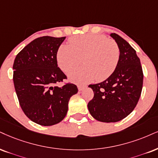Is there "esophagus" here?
Returning a JSON list of instances; mask_svg holds the SVG:
<instances>
[{
	"instance_id": "1",
	"label": "esophagus",
	"mask_w": 158,
	"mask_h": 158,
	"mask_svg": "<svg viewBox=\"0 0 158 158\" xmlns=\"http://www.w3.org/2000/svg\"><path fill=\"white\" fill-rule=\"evenodd\" d=\"M85 85H77V89H78L79 91H82L85 88Z\"/></svg>"
}]
</instances>
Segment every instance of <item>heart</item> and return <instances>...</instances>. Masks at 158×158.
Instances as JSON below:
<instances>
[{
	"label": "heart",
	"mask_w": 158,
	"mask_h": 158,
	"mask_svg": "<svg viewBox=\"0 0 158 158\" xmlns=\"http://www.w3.org/2000/svg\"><path fill=\"white\" fill-rule=\"evenodd\" d=\"M70 44H62L57 52L58 64L65 73L78 66L83 58L84 66L70 71V81L85 84L96 79L101 82L116 70L120 50L114 40L102 34H84L69 40Z\"/></svg>",
	"instance_id": "1"
}]
</instances>
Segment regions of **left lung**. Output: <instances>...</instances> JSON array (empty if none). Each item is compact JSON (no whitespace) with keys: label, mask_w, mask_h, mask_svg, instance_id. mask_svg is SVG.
Returning <instances> with one entry per match:
<instances>
[{"label":"left lung","mask_w":158,"mask_h":158,"mask_svg":"<svg viewBox=\"0 0 158 158\" xmlns=\"http://www.w3.org/2000/svg\"><path fill=\"white\" fill-rule=\"evenodd\" d=\"M110 36L120 50L117 67L106 81L89 85L94 91L89 110L102 122H116L127 117L135 108L143 87V70L135 50L118 34Z\"/></svg>","instance_id":"obj_1"}]
</instances>
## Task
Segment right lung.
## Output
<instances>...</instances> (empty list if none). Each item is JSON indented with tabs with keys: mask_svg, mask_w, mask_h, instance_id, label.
Instances as JSON below:
<instances>
[{
	"mask_svg": "<svg viewBox=\"0 0 158 158\" xmlns=\"http://www.w3.org/2000/svg\"><path fill=\"white\" fill-rule=\"evenodd\" d=\"M65 38L35 39L14 61L13 81L19 106L27 117L42 126L63 120L70 97L78 91L77 85L71 83L56 85L67 79L57 64L58 50Z\"/></svg>",
	"mask_w": 158,
	"mask_h": 158,
	"instance_id": "obj_1",
	"label": "right lung"
}]
</instances>
